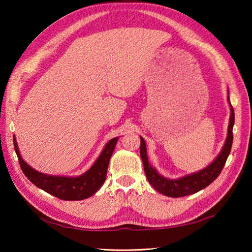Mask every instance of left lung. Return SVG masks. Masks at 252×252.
Returning a JSON list of instances; mask_svg holds the SVG:
<instances>
[{"label": "left lung", "instance_id": "left-lung-1", "mask_svg": "<svg viewBox=\"0 0 252 252\" xmlns=\"http://www.w3.org/2000/svg\"><path fill=\"white\" fill-rule=\"evenodd\" d=\"M230 108H231V117H230V123L228 127V136L222 148V151L220 152V155L217 157V159L213 161L209 167L197 173L190 174V176L177 179V180H171V179L162 177L161 174L156 171L155 168H152L151 165L149 164L146 142H144L143 138H140L141 139L140 156H141V159L143 162L144 172H146L149 183L155 188L158 192L172 198L185 197V195L192 194L204 189V188L208 187L210 183H212L217 178H218L221 171H222L225 161H227L228 156L230 155V151H231L233 141L232 129L234 125V111L231 104H230Z\"/></svg>", "mask_w": 252, "mask_h": 252}]
</instances>
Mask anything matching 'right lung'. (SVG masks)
Returning a JSON list of instances; mask_svg holds the SVG:
<instances>
[{
    "label": "right lung",
    "mask_w": 252,
    "mask_h": 252,
    "mask_svg": "<svg viewBox=\"0 0 252 252\" xmlns=\"http://www.w3.org/2000/svg\"><path fill=\"white\" fill-rule=\"evenodd\" d=\"M118 138L111 139L106 143L105 148L92 165V168L88 172L76 178H66V177H53L46 176V174L40 173L32 169L30 165L24 162L20 156L18 144H16L15 138L13 139L14 148L16 156H18L20 167L22 169L30 181L34 186L40 189L44 190L45 192L54 195L61 200H83L94 194L104 183L106 178V171H108V165L110 158L116 148Z\"/></svg>",
    "instance_id": "1"
}]
</instances>
